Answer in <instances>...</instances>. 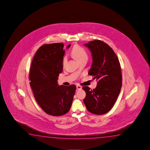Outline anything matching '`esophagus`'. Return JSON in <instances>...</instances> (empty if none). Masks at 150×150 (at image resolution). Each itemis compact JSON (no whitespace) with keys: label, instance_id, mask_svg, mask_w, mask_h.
Returning <instances> with one entry per match:
<instances>
[{"label":"esophagus","instance_id":"esophagus-1","mask_svg":"<svg viewBox=\"0 0 150 150\" xmlns=\"http://www.w3.org/2000/svg\"><path fill=\"white\" fill-rule=\"evenodd\" d=\"M76 89L78 90H81L82 89V86H79V85H77L76 86Z\"/></svg>","mask_w":150,"mask_h":150}]
</instances>
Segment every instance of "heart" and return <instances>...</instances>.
I'll return each mask as SVG.
<instances>
[{
    "instance_id": "heart-1",
    "label": "heart",
    "mask_w": 150,
    "mask_h": 150,
    "mask_svg": "<svg viewBox=\"0 0 150 150\" xmlns=\"http://www.w3.org/2000/svg\"><path fill=\"white\" fill-rule=\"evenodd\" d=\"M71 53L74 58L78 62L81 61L84 59L88 58V54L86 50L79 45L74 46L71 50ZM67 58L64 57L62 60V64L64 66H65Z\"/></svg>"
}]
</instances>
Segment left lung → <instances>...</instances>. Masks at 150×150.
Wrapping results in <instances>:
<instances>
[{
	"mask_svg": "<svg viewBox=\"0 0 150 150\" xmlns=\"http://www.w3.org/2000/svg\"><path fill=\"white\" fill-rule=\"evenodd\" d=\"M84 46L90 49L92 57L88 74L98 83L93 90L87 86L82 88L86 93L84 103L92 113L105 114L112 109L122 86L120 62L113 49L102 41H91Z\"/></svg>",
	"mask_w": 150,
	"mask_h": 150,
	"instance_id": "obj_1",
	"label": "left lung"
}]
</instances>
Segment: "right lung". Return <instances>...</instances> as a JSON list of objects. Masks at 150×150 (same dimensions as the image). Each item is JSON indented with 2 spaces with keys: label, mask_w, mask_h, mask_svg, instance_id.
I'll return each mask as SVG.
<instances>
[{
  "label": "right lung",
  "mask_w": 150,
  "mask_h": 150,
  "mask_svg": "<svg viewBox=\"0 0 150 150\" xmlns=\"http://www.w3.org/2000/svg\"><path fill=\"white\" fill-rule=\"evenodd\" d=\"M71 45H69V48ZM62 43L46 44L36 52L31 65L29 80L36 101L46 113L60 116L71 108L76 86H59L65 51Z\"/></svg>",
  "instance_id": "obj_1"
}]
</instances>
